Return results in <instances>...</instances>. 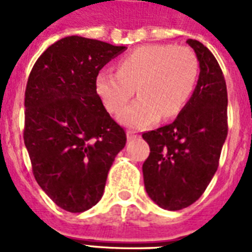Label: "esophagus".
Returning <instances> with one entry per match:
<instances>
[{
	"instance_id": "1",
	"label": "esophagus",
	"mask_w": 252,
	"mask_h": 252,
	"mask_svg": "<svg viewBox=\"0 0 252 252\" xmlns=\"http://www.w3.org/2000/svg\"><path fill=\"white\" fill-rule=\"evenodd\" d=\"M140 137V134L137 132H134V130H128L126 132V138H128V141H132V140H136V138Z\"/></svg>"
}]
</instances>
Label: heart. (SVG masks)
Here are the masks:
<instances>
[{
    "label": "heart",
    "instance_id": "obj_1",
    "mask_svg": "<svg viewBox=\"0 0 252 252\" xmlns=\"http://www.w3.org/2000/svg\"><path fill=\"white\" fill-rule=\"evenodd\" d=\"M195 53L170 44L141 45L119 61L118 72L103 69L95 89L110 112H119L136 93L140 98L119 115L123 126L144 129L183 110L197 78Z\"/></svg>",
    "mask_w": 252,
    "mask_h": 252
}]
</instances>
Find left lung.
<instances>
[{
    "instance_id": "obj_1",
    "label": "left lung",
    "mask_w": 252,
    "mask_h": 252,
    "mask_svg": "<svg viewBox=\"0 0 252 252\" xmlns=\"http://www.w3.org/2000/svg\"><path fill=\"white\" fill-rule=\"evenodd\" d=\"M199 61L191 98L171 124L142 134L150 154L142 165L148 195L158 207L180 211L203 195L217 171L227 136V91L209 49L188 39Z\"/></svg>"
}]
</instances>
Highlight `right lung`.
<instances>
[{
    "label": "right lung",
    "mask_w": 252,
    "mask_h": 252,
    "mask_svg": "<svg viewBox=\"0 0 252 252\" xmlns=\"http://www.w3.org/2000/svg\"><path fill=\"white\" fill-rule=\"evenodd\" d=\"M126 49L72 35L45 49L25 94V138L33 176L53 203L81 213L102 199L126 132L95 89L99 70Z\"/></svg>",
    "instance_id": "obj_1"
}]
</instances>
